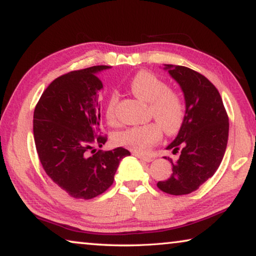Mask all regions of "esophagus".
<instances>
[{"label": "esophagus", "instance_id": "1", "mask_svg": "<svg viewBox=\"0 0 256 256\" xmlns=\"http://www.w3.org/2000/svg\"><path fill=\"white\" fill-rule=\"evenodd\" d=\"M132 154L136 156V157L138 158V159L144 160V162H151L154 160L152 157H148V156H144V154H138V152H133Z\"/></svg>", "mask_w": 256, "mask_h": 256}]
</instances>
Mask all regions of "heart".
<instances>
[{"label":"heart","mask_w":256,"mask_h":256,"mask_svg":"<svg viewBox=\"0 0 256 256\" xmlns=\"http://www.w3.org/2000/svg\"><path fill=\"white\" fill-rule=\"evenodd\" d=\"M130 89L136 96L146 102H149L150 116L158 123H149L123 130L116 133V144L126 146L134 152H146L151 146L160 140L162 128L167 134L178 131L184 120V104L177 92L168 89V86L154 74L141 71L130 81ZM118 94L115 92L108 94L105 104V116L110 123L116 118V105Z\"/></svg>","instance_id":"obj_1"}]
</instances>
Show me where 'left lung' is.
I'll return each instance as SVG.
<instances>
[{
	"mask_svg": "<svg viewBox=\"0 0 256 256\" xmlns=\"http://www.w3.org/2000/svg\"><path fill=\"white\" fill-rule=\"evenodd\" d=\"M164 66L184 94L185 116L166 148L180 151V158L176 162L170 159L172 174L157 186L164 193L183 196L196 190L218 170L227 148L229 120L219 92L204 76L180 66Z\"/></svg>",
	"mask_w": 256,
	"mask_h": 256,
	"instance_id": "obj_1",
	"label": "left lung"
}]
</instances>
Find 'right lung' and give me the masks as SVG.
Returning a JSON list of instances; mask_svg holds the SVG:
<instances>
[{
  "mask_svg": "<svg viewBox=\"0 0 256 256\" xmlns=\"http://www.w3.org/2000/svg\"><path fill=\"white\" fill-rule=\"evenodd\" d=\"M97 66L58 76L47 86L34 112V138L46 174L74 198L90 200L114 182L120 162L130 151L96 150L107 140L99 136L102 84Z\"/></svg>",
  "mask_w": 256,
  "mask_h": 256,
  "instance_id": "1",
  "label": "right lung"
}]
</instances>
